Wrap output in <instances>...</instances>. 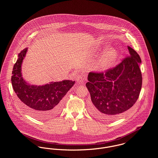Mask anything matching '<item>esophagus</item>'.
<instances>
[{"label":"esophagus","instance_id":"1","mask_svg":"<svg viewBox=\"0 0 158 158\" xmlns=\"http://www.w3.org/2000/svg\"><path fill=\"white\" fill-rule=\"evenodd\" d=\"M75 79L77 82H78V83H83L85 80V77L81 75H77L75 76Z\"/></svg>","mask_w":158,"mask_h":158}]
</instances>
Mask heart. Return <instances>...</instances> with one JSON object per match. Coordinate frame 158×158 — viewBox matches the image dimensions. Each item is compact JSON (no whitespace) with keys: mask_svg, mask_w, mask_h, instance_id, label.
Returning <instances> with one entry per match:
<instances>
[{"mask_svg":"<svg viewBox=\"0 0 158 158\" xmlns=\"http://www.w3.org/2000/svg\"><path fill=\"white\" fill-rule=\"evenodd\" d=\"M118 52L114 48L108 49L100 58L98 66L100 69L105 70L110 68L118 57Z\"/></svg>","mask_w":158,"mask_h":158,"instance_id":"obj_1","label":"heart"}]
</instances>
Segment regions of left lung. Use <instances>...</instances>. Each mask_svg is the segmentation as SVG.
<instances>
[{
  "instance_id": "1",
  "label": "left lung",
  "mask_w": 158,
  "mask_h": 158,
  "mask_svg": "<svg viewBox=\"0 0 158 158\" xmlns=\"http://www.w3.org/2000/svg\"><path fill=\"white\" fill-rule=\"evenodd\" d=\"M129 56L105 73L90 72L86 86L92 102L89 111L103 120H113L130 109L139 96L142 78L141 59L128 46Z\"/></svg>"
}]
</instances>
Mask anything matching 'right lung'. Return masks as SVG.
Returning a JSON list of instances; mask_svg holds the SVG:
<instances>
[{
	"label": "right lung",
	"instance_id": "right-lung-1",
	"mask_svg": "<svg viewBox=\"0 0 158 158\" xmlns=\"http://www.w3.org/2000/svg\"><path fill=\"white\" fill-rule=\"evenodd\" d=\"M27 50L28 48H25L18 55L12 72V86L27 113L38 119L48 118L60 112L63 98L75 81L65 80L40 86L31 85L25 80L22 74L23 60Z\"/></svg>",
	"mask_w": 158,
	"mask_h": 158
}]
</instances>
